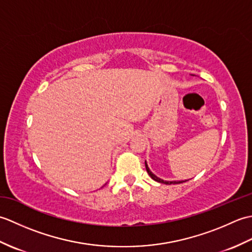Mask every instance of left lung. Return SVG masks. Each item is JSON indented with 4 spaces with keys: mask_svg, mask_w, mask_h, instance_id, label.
I'll return each mask as SVG.
<instances>
[{
    "mask_svg": "<svg viewBox=\"0 0 252 252\" xmlns=\"http://www.w3.org/2000/svg\"><path fill=\"white\" fill-rule=\"evenodd\" d=\"M145 167H146V171H147V173L149 174V176H151V178L154 180V181H156V182H159V183H162V184H168V185H170V184H180V183H183V182H186V181H163L162 179H159L158 176H156L155 175L151 170H149V168H148V165H147V162L145 161Z\"/></svg>",
    "mask_w": 252,
    "mask_h": 252,
    "instance_id": "left-lung-1",
    "label": "left lung"
}]
</instances>
